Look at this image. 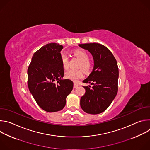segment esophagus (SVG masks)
<instances>
[{
    "mask_svg": "<svg viewBox=\"0 0 150 150\" xmlns=\"http://www.w3.org/2000/svg\"><path fill=\"white\" fill-rule=\"evenodd\" d=\"M78 87V84H77L76 83H74V88H77Z\"/></svg>",
    "mask_w": 150,
    "mask_h": 150,
    "instance_id": "34e87169",
    "label": "esophagus"
}]
</instances>
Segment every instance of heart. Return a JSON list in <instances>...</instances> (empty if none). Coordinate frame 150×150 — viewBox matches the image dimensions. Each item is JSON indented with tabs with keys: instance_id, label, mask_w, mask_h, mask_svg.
<instances>
[{
	"instance_id": "heart-1",
	"label": "heart",
	"mask_w": 150,
	"mask_h": 150,
	"mask_svg": "<svg viewBox=\"0 0 150 150\" xmlns=\"http://www.w3.org/2000/svg\"><path fill=\"white\" fill-rule=\"evenodd\" d=\"M74 54L81 61L79 63L78 68H81L85 73H89L92 69V64L88 60L89 56L85 51L81 50H77L74 52ZM61 62L63 68L67 69L69 67V60L67 56L62 53L60 56ZM82 69L78 70H68L65 74V77L67 79L72 80L73 81L76 82L78 79L83 78V72Z\"/></svg>"
}]
</instances>
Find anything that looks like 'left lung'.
I'll return each mask as SVG.
<instances>
[{
	"label": "left lung",
	"mask_w": 150,
	"mask_h": 150,
	"mask_svg": "<svg viewBox=\"0 0 150 150\" xmlns=\"http://www.w3.org/2000/svg\"><path fill=\"white\" fill-rule=\"evenodd\" d=\"M92 54L94 65L92 72L83 82L93 85L83 86L85 94L80 105L87 113L97 115L104 112L115 99L118 90L119 69L116 59L105 46L93 42L79 45Z\"/></svg>",
	"instance_id": "left-lung-1"
}]
</instances>
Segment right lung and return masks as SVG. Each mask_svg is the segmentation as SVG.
<instances>
[{
	"label": "right lung",
	"instance_id": "right-lung-1",
	"mask_svg": "<svg viewBox=\"0 0 150 150\" xmlns=\"http://www.w3.org/2000/svg\"><path fill=\"white\" fill-rule=\"evenodd\" d=\"M62 45L54 42L41 47L34 53L28 68L29 90L38 105L47 112L62 110L74 87L71 80L62 79Z\"/></svg>",
	"mask_w": 150,
	"mask_h": 150
}]
</instances>
